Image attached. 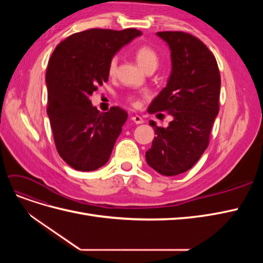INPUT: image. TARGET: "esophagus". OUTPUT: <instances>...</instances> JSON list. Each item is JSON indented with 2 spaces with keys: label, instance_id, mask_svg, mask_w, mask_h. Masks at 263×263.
I'll return each mask as SVG.
<instances>
[{
  "label": "esophagus",
  "instance_id": "34e87169",
  "mask_svg": "<svg viewBox=\"0 0 263 263\" xmlns=\"http://www.w3.org/2000/svg\"><path fill=\"white\" fill-rule=\"evenodd\" d=\"M132 121H133L135 124H142V123H144V119H142L139 115L132 116Z\"/></svg>",
  "mask_w": 263,
  "mask_h": 263
}]
</instances>
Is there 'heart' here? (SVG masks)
I'll return each mask as SVG.
<instances>
[{"instance_id":"1","label":"heart","mask_w":263,"mask_h":263,"mask_svg":"<svg viewBox=\"0 0 263 263\" xmlns=\"http://www.w3.org/2000/svg\"><path fill=\"white\" fill-rule=\"evenodd\" d=\"M135 58L138 62V65L144 69L147 70L148 68H157L159 63V54L153 48V47L142 45L135 50ZM118 65V57L113 55L108 62V74L113 77L116 73ZM148 97V93H141V94H128L126 97V101L134 107H139L141 104V100Z\"/></svg>"}]
</instances>
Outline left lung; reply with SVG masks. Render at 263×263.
Instances as JSON below:
<instances>
[{
	"label": "left lung",
	"instance_id": "left-lung-1",
	"mask_svg": "<svg viewBox=\"0 0 263 263\" xmlns=\"http://www.w3.org/2000/svg\"><path fill=\"white\" fill-rule=\"evenodd\" d=\"M157 35L170 47L172 71L148 112H168L173 119L166 128L150 121L156 137L146 160L157 172L171 177L192 168L210 144L219 110L220 74L215 55L195 36L184 31Z\"/></svg>",
	"mask_w": 263,
	"mask_h": 263
}]
</instances>
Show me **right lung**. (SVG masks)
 <instances>
[{
    "mask_svg": "<svg viewBox=\"0 0 263 263\" xmlns=\"http://www.w3.org/2000/svg\"><path fill=\"white\" fill-rule=\"evenodd\" d=\"M140 35L136 28H91L70 35L51 54L47 114L59 156L76 170L94 171L108 161L128 114L118 106L102 113L90 95L108 81L110 58Z\"/></svg>",
    "mask_w": 263,
    "mask_h": 263,
    "instance_id": "right-lung-1",
    "label": "right lung"
}]
</instances>
